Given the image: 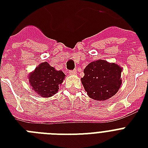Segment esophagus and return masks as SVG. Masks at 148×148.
Returning <instances> with one entry per match:
<instances>
[{
    "instance_id": "obj_1",
    "label": "esophagus",
    "mask_w": 148,
    "mask_h": 148,
    "mask_svg": "<svg viewBox=\"0 0 148 148\" xmlns=\"http://www.w3.org/2000/svg\"><path fill=\"white\" fill-rule=\"evenodd\" d=\"M69 74L71 75H73V74H76V70H72V71H69Z\"/></svg>"
}]
</instances>
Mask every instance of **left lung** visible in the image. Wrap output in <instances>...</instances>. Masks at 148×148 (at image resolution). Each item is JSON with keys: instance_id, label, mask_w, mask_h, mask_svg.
<instances>
[{"instance_id": "1", "label": "left lung", "mask_w": 148, "mask_h": 148, "mask_svg": "<svg viewBox=\"0 0 148 148\" xmlns=\"http://www.w3.org/2000/svg\"><path fill=\"white\" fill-rule=\"evenodd\" d=\"M122 68L106 60L93 61L84 70L81 82L90 98L105 101L114 96L121 85Z\"/></svg>"}]
</instances>
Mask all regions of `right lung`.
<instances>
[{
	"mask_svg": "<svg viewBox=\"0 0 148 148\" xmlns=\"http://www.w3.org/2000/svg\"><path fill=\"white\" fill-rule=\"evenodd\" d=\"M61 71H56L47 62L41 63L30 74L29 81L33 90L44 97H51L59 90V84L64 79Z\"/></svg>",
	"mask_w": 148,
	"mask_h": 148,
	"instance_id": "add662e5",
	"label": "right lung"
}]
</instances>
